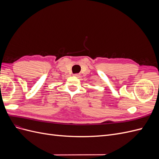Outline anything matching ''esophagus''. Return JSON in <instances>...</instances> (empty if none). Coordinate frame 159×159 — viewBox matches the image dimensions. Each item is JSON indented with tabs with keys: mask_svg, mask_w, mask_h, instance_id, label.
<instances>
[{
	"mask_svg": "<svg viewBox=\"0 0 159 159\" xmlns=\"http://www.w3.org/2000/svg\"><path fill=\"white\" fill-rule=\"evenodd\" d=\"M74 75L77 77V78H80V75L79 74H74Z\"/></svg>",
	"mask_w": 159,
	"mask_h": 159,
	"instance_id": "34e87169",
	"label": "esophagus"
}]
</instances>
